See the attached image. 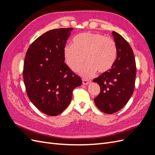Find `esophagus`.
I'll return each instance as SVG.
<instances>
[{
	"label": "esophagus",
	"mask_w": 155,
	"mask_h": 155,
	"mask_svg": "<svg viewBox=\"0 0 155 155\" xmlns=\"http://www.w3.org/2000/svg\"><path fill=\"white\" fill-rule=\"evenodd\" d=\"M82 81H83V85H87L91 83L90 81L87 80V79H82Z\"/></svg>",
	"instance_id": "esophagus-1"
}]
</instances>
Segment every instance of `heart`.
<instances>
[{
    "mask_svg": "<svg viewBox=\"0 0 155 155\" xmlns=\"http://www.w3.org/2000/svg\"><path fill=\"white\" fill-rule=\"evenodd\" d=\"M116 54L113 39L89 32L74 37L72 45H67L63 51L65 63L73 72L78 71L85 59L87 63L79 70V74L87 79L94 76L97 70L100 73L109 71L115 62Z\"/></svg>",
    "mask_w": 155,
    "mask_h": 155,
    "instance_id": "b5f03b06",
    "label": "heart"
}]
</instances>
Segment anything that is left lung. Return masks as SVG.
Here are the masks:
<instances>
[{"label": "left lung", "instance_id": "8db88e82", "mask_svg": "<svg viewBox=\"0 0 155 155\" xmlns=\"http://www.w3.org/2000/svg\"><path fill=\"white\" fill-rule=\"evenodd\" d=\"M117 48V58L109 71L94 79L100 87L94 103L101 111L113 114L127 104L134 89L137 67L133 51L124 37L112 31Z\"/></svg>", "mask_w": 155, "mask_h": 155}]
</instances>
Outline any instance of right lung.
<instances>
[{
	"mask_svg": "<svg viewBox=\"0 0 155 155\" xmlns=\"http://www.w3.org/2000/svg\"><path fill=\"white\" fill-rule=\"evenodd\" d=\"M72 28L46 31L33 43L26 54L23 79L28 96L37 109L57 116L69 105L74 89L82 84L64 63L63 55Z\"/></svg>",
	"mask_w": 155,
	"mask_h": 155,
	"instance_id": "right-lung-1",
	"label": "right lung"
}]
</instances>
